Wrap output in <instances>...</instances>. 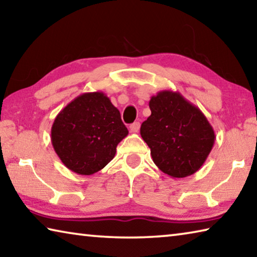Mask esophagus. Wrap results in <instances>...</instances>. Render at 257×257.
<instances>
[{"label": "esophagus", "mask_w": 257, "mask_h": 257, "mask_svg": "<svg viewBox=\"0 0 257 257\" xmlns=\"http://www.w3.org/2000/svg\"><path fill=\"white\" fill-rule=\"evenodd\" d=\"M139 130H140V123H139V121H136V123H133L130 126V131L132 133H138Z\"/></svg>", "instance_id": "esophagus-1"}]
</instances>
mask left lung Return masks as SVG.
I'll list each match as a JSON object with an SVG mask.
<instances>
[{"label": "left lung", "instance_id": "left-lung-1", "mask_svg": "<svg viewBox=\"0 0 257 257\" xmlns=\"http://www.w3.org/2000/svg\"><path fill=\"white\" fill-rule=\"evenodd\" d=\"M151 115L141 125V137L161 172L173 178L193 175L212 150L213 127L199 107L177 91L164 90L149 101Z\"/></svg>", "mask_w": 257, "mask_h": 257}]
</instances>
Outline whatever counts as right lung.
Instances as JSON below:
<instances>
[{"label": "right lung", "instance_id": "1", "mask_svg": "<svg viewBox=\"0 0 257 257\" xmlns=\"http://www.w3.org/2000/svg\"><path fill=\"white\" fill-rule=\"evenodd\" d=\"M128 131L119 110L101 91L85 92L58 112L52 125L54 150L66 168L92 175L114 158Z\"/></svg>", "mask_w": 257, "mask_h": 257}]
</instances>
